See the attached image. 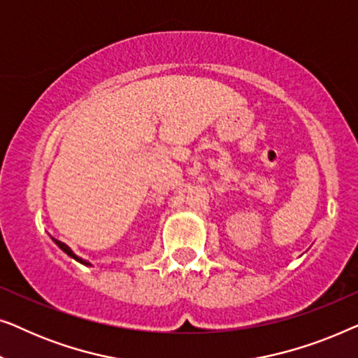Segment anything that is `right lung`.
Returning <instances> with one entry per match:
<instances>
[{"instance_id":"right-lung-1","label":"right lung","mask_w":358,"mask_h":358,"mask_svg":"<svg viewBox=\"0 0 358 358\" xmlns=\"http://www.w3.org/2000/svg\"><path fill=\"white\" fill-rule=\"evenodd\" d=\"M53 241H55V243H57V244H58V246H60V248H62V249H63V251H65V252H66V254H68V256H71V257H73V259H76V261H78V262H81V264H86V266H87V264H90V262H86V261H83V259H81V257H78V256H76V254H75V252H73V251H71V249H70V248H68V246H66V244H65V243H62V241H58V239H53Z\"/></svg>"}]
</instances>
